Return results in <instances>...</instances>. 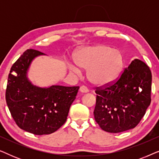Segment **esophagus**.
Instances as JSON below:
<instances>
[{
    "mask_svg": "<svg viewBox=\"0 0 159 159\" xmlns=\"http://www.w3.org/2000/svg\"><path fill=\"white\" fill-rule=\"evenodd\" d=\"M80 92H81V93H88V91H89L88 88H87L86 86H84V85H82V86L80 87Z\"/></svg>",
    "mask_w": 159,
    "mask_h": 159,
    "instance_id": "obj_1",
    "label": "esophagus"
}]
</instances>
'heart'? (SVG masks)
<instances>
[{
    "label": "heart",
    "mask_w": 159,
    "mask_h": 159,
    "mask_svg": "<svg viewBox=\"0 0 159 159\" xmlns=\"http://www.w3.org/2000/svg\"><path fill=\"white\" fill-rule=\"evenodd\" d=\"M75 61L78 66L88 69L89 81L97 86H106L114 82L124 66L121 52L106 45L80 49L75 54ZM70 69L75 73L80 72L76 64H70Z\"/></svg>",
    "instance_id": "heart-1"
}]
</instances>
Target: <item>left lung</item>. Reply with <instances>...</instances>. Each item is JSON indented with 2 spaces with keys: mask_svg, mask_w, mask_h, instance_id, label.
Masks as SVG:
<instances>
[{
  "mask_svg": "<svg viewBox=\"0 0 159 159\" xmlns=\"http://www.w3.org/2000/svg\"><path fill=\"white\" fill-rule=\"evenodd\" d=\"M151 82L150 68L136 58L114 83L95 88L94 117L100 127L111 133L135 127L151 103Z\"/></svg>",
  "mask_w": 159,
  "mask_h": 159,
  "instance_id": "obj_1",
  "label": "left lung"
}]
</instances>
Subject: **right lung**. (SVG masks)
Returning a JSON list of instances; mask_svg holds the SVG:
<instances>
[{
  "mask_svg": "<svg viewBox=\"0 0 159 159\" xmlns=\"http://www.w3.org/2000/svg\"><path fill=\"white\" fill-rule=\"evenodd\" d=\"M40 55L44 53L34 49L25 51L11 68L6 91V103L15 122L21 129L37 135L53 133L66 122L80 88L33 85L27 77V70L32 60Z\"/></svg>",
  "mask_w": 159,
  "mask_h": 159,
  "instance_id": "obj_1",
  "label": "right lung"
}]
</instances>
